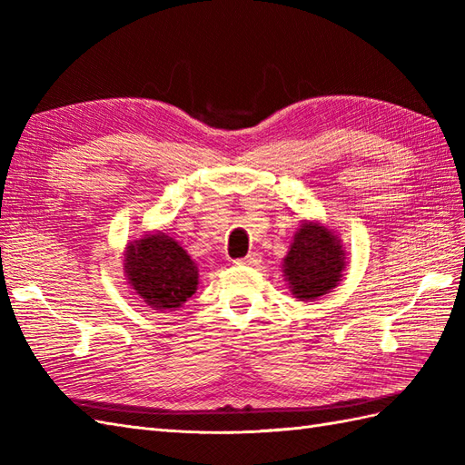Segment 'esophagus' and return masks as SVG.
Returning <instances> with one entry per match:
<instances>
[{
    "instance_id": "esophagus-1",
    "label": "esophagus",
    "mask_w": 465,
    "mask_h": 465,
    "mask_svg": "<svg viewBox=\"0 0 465 465\" xmlns=\"http://www.w3.org/2000/svg\"><path fill=\"white\" fill-rule=\"evenodd\" d=\"M235 263L237 265H259L261 263V255L257 252H252L249 255H245L243 259H237Z\"/></svg>"
}]
</instances>
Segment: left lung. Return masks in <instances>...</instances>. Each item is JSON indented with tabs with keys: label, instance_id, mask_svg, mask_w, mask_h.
I'll return each mask as SVG.
<instances>
[{
	"label": "left lung",
	"instance_id": "8db88e82",
	"mask_svg": "<svg viewBox=\"0 0 465 465\" xmlns=\"http://www.w3.org/2000/svg\"><path fill=\"white\" fill-rule=\"evenodd\" d=\"M343 265L338 237L324 225L304 222L282 267L296 299L314 301L336 287Z\"/></svg>",
	"mask_w": 465,
	"mask_h": 465
}]
</instances>
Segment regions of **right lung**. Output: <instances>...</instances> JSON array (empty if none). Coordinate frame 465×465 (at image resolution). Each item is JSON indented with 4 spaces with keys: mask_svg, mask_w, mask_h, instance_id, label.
Returning <instances> with one entry per match:
<instances>
[{
    "mask_svg": "<svg viewBox=\"0 0 465 465\" xmlns=\"http://www.w3.org/2000/svg\"><path fill=\"white\" fill-rule=\"evenodd\" d=\"M125 272L131 287L153 311L181 308L198 284L194 261L164 233L131 243L125 253Z\"/></svg>",
    "mask_w": 465,
    "mask_h": 465,
    "instance_id": "1",
    "label": "right lung"
}]
</instances>
